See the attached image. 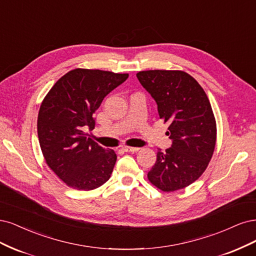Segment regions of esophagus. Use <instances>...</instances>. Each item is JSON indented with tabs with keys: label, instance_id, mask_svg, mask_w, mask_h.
Segmentation results:
<instances>
[{
	"label": "esophagus",
	"instance_id": "1",
	"mask_svg": "<svg viewBox=\"0 0 256 256\" xmlns=\"http://www.w3.org/2000/svg\"><path fill=\"white\" fill-rule=\"evenodd\" d=\"M122 150L124 151V152H132V153H134V152H137V151L139 150V148H134V146H122Z\"/></svg>",
	"mask_w": 256,
	"mask_h": 256
}]
</instances>
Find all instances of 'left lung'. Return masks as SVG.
I'll list each match as a JSON object with an SVG mask.
<instances>
[{"instance_id": "1", "label": "left lung", "mask_w": 256, "mask_h": 256, "mask_svg": "<svg viewBox=\"0 0 256 256\" xmlns=\"http://www.w3.org/2000/svg\"><path fill=\"white\" fill-rule=\"evenodd\" d=\"M136 76L158 104L172 139L166 152L158 149L148 180L164 192L183 189L203 174L215 150L217 126L208 98L184 71L146 70Z\"/></svg>"}]
</instances>
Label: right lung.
I'll return each mask as SVG.
<instances>
[{"label":"right lung","instance_id":"1","mask_svg":"<svg viewBox=\"0 0 256 256\" xmlns=\"http://www.w3.org/2000/svg\"><path fill=\"white\" fill-rule=\"evenodd\" d=\"M128 78V73L78 68L66 73L40 105L37 130L50 169L78 190H92L110 180L117 155L86 136L103 98Z\"/></svg>","mask_w":256,"mask_h":256}]
</instances>
